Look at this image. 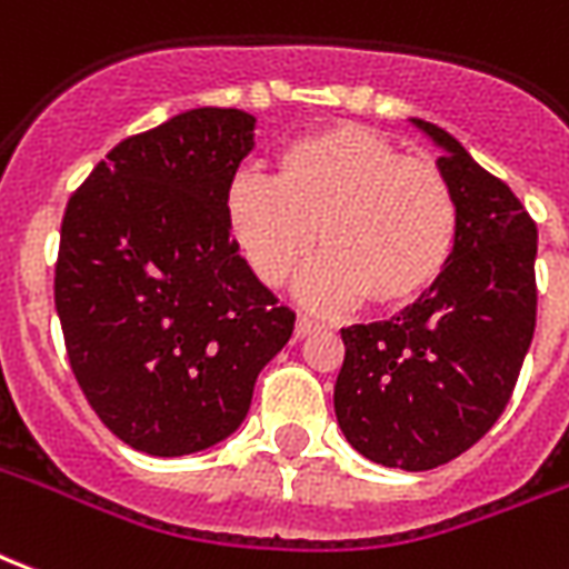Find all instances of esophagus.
Instances as JSON below:
<instances>
[{
	"mask_svg": "<svg viewBox=\"0 0 569 569\" xmlns=\"http://www.w3.org/2000/svg\"><path fill=\"white\" fill-rule=\"evenodd\" d=\"M319 328H322V326H319L317 319H310V317H298V322H296V338H298V340L310 338V335H317Z\"/></svg>",
	"mask_w": 569,
	"mask_h": 569,
	"instance_id": "obj_1",
	"label": "esophagus"
}]
</instances>
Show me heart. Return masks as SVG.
Here are the masks:
<instances>
[{"label":"heart","instance_id":"heart-1","mask_svg":"<svg viewBox=\"0 0 569 569\" xmlns=\"http://www.w3.org/2000/svg\"><path fill=\"white\" fill-rule=\"evenodd\" d=\"M226 229L259 283L280 289L305 264L319 231L326 252L301 298L343 310L368 298L398 310L431 292L458 243V201L443 168L403 156L391 138L331 123L286 141L273 180L241 171L226 192Z\"/></svg>","mask_w":569,"mask_h":569}]
</instances>
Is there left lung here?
<instances>
[{
  "instance_id": "left-lung-1",
  "label": "left lung",
  "mask_w": 569,
  "mask_h": 569,
  "mask_svg": "<svg viewBox=\"0 0 569 569\" xmlns=\"http://www.w3.org/2000/svg\"><path fill=\"white\" fill-rule=\"evenodd\" d=\"M446 153L458 201L456 256L398 317L340 331V431L361 456L431 470L479 443L507 410L537 328V222L452 134L416 120Z\"/></svg>"
}]
</instances>
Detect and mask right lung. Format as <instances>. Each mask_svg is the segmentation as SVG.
Instances as JSON below:
<instances>
[{
  "instance_id": "1",
  "label": "right lung",
  "mask_w": 569,
  "mask_h": 569,
  "mask_svg": "<svg viewBox=\"0 0 569 569\" xmlns=\"http://www.w3.org/2000/svg\"><path fill=\"white\" fill-rule=\"evenodd\" d=\"M256 117L196 108L129 134L71 192L53 298L74 380L104 428L174 458L229 437L292 338L226 229Z\"/></svg>"
}]
</instances>
